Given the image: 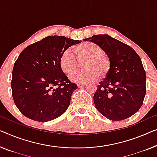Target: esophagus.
<instances>
[{"label": "esophagus", "mask_w": 157, "mask_h": 157, "mask_svg": "<svg viewBox=\"0 0 157 157\" xmlns=\"http://www.w3.org/2000/svg\"><path fill=\"white\" fill-rule=\"evenodd\" d=\"M86 85V83H79L78 84V87H82V86H85Z\"/></svg>", "instance_id": "esophagus-1"}]
</instances>
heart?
<instances>
[{
    "mask_svg": "<svg viewBox=\"0 0 157 157\" xmlns=\"http://www.w3.org/2000/svg\"><path fill=\"white\" fill-rule=\"evenodd\" d=\"M76 57L70 49L65 50L60 58V66L65 74H71L78 67V62L86 60L85 71L73 73L70 79L74 82H86L92 79H104L111 71V63L104 55L102 49L96 44L83 43L75 47Z\"/></svg>",
    "mask_w": 157,
    "mask_h": 157,
    "instance_id": "obj_1",
    "label": "heart"
}]
</instances>
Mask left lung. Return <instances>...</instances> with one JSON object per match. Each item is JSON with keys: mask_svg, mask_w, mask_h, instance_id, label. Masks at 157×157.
<instances>
[{"mask_svg": "<svg viewBox=\"0 0 157 157\" xmlns=\"http://www.w3.org/2000/svg\"><path fill=\"white\" fill-rule=\"evenodd\" d=\"M99 46L111 63L109 76L94 95L96 109L111 121H122L139 111L146 94V73L134 49L108 34L84 39Z\"/></svg>", "mask_w": 157, "mask_h": 157, "instance_id": "obj_1", "label": "left lung"}]
</instances>
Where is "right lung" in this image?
Masks as SVG:
<instances>
[{
  "label": "right lung",
  "instance_id": "1",
  "mask_svg": "<svg viewBox=\"0 0 157 157\" xmlns=\"http://www.w3.org/2000/svg\"><path fill=\"white\" fill-rule=\"evenodd\" d=\"M81 41L48 36L28 46L14 64L11 82L14 102L25 116L47 122L63 114L78 88L63 72L60 58Z\"/></svg>",
  "mask_w": 157,
  "mask_h": 157
}]
</instances>
